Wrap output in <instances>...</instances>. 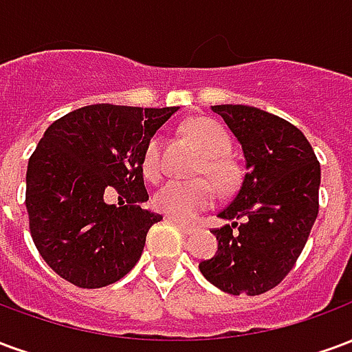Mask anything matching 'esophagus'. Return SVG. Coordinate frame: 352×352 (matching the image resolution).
I'll return each instance as SVG.
<instances>
[{
  "instance_id": "esophagus-1",
  "label": "esophagus",
  "mask_w": 352,
  "mask_h": 352,
  "mask_svg": "<svg viewBox=\"0 0 352 352\" xmlns=\"http://www.w3.org/2000/svg\"><path fill=\"white\" fill-rule=\"evenodd\" d=\"M166 221L173 222L177 228L183 232L184 236H190V234H194V232H196V226H192V224H186V222L179 221V219H175V217H166Z\"/></svg>"
}]
</instances>
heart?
<instances>
[{
    "label": "heart",
    "mask_w": 352,
    "mask_h": 352,
    "mask_svg": "<svg viewBox=\"0 0 352 352\" xmlns=\"http://www.w3.org/2000/svg\"><path fill=\"white\" fill-rule=\"evenodd\" d=\"M186 131L206 154L204 173H209L222 186H230L236 179V169L224 156L230 153V138L221 126L209 118H194L186 124ZM160 138H151L143 153V173L148 179L160 175ZM217 199V188L211 181H168L154 194V207L175 219H192L211 207Z\"/></svg>",
    "instance_id": "b5f03b06"
}]
</instances>
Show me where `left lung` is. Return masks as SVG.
Instances as JSON below:
<instances>
[{"label":"left lung","instance_id":"obj_1","mask_svg":"<svg viewBox=\"0 0 352 352\" xmlns=\"http://www.w3.org/2000/svg\"><path fill=\"white\" fill-rule=\"evenodd\" d=\"M241 145L243 183L219 217V249L199 272L222 292L264 294L294 267L318 214L320 166L296 126L249 105H211Z\"/></svg>","mask_w":352,"mask_h":352}]
</instances>
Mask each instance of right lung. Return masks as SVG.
Returning a JSON list of instances; mask_svg holds the SVG:
<instances>
[{"label":"right lung","mask_w":352,"mask_h":352,"mask_svg":"<svg viewBox=\"0 0 352 352\" xmlns=\"http://www.w3.org/2000/svg\"><path fill=\"white\" fill-rule=\"evenodd\" d=\"M179 107L87 105L49 126L28 162L30 232L43 260L80 288L122 279L162 214L141 207L143 153ZM116 190L126 206L102 198ZM124 204V201H122Z\"/></svg>","instance_id":"add662e5"}]
</instances>
